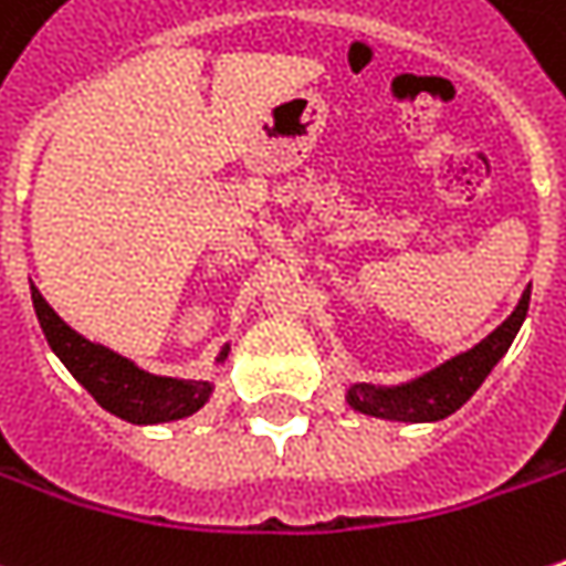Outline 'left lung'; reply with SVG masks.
I'll use <instances>...</instances> for the list:
<instances>
[{
    "instance_id": "left-lung-1",
    "label": "left lung",
    "mask_w": 566,
    "mask_h": 566,
    "mask_svg": "<svg viewBox=\"0 0 566 566\" xmlns=\"http://www.w3.org/2000/svg\"><path fill=\"white\" fill-rule=\"evenodd\" d=\"M528 287L523 291L513 313L491 335H484L479 345L447 357L443 364L430 367L411 380L348 382L345 402L360 415L382 418V421H402V424H433V421L450 418L479 392L481 382L488 380V374L497 367V360L513 345L516 332L526 319Z\"/></svg>"
}]
</instances>
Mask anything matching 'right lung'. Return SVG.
Instances as JSON below:
<instances>
[{
  "label": "right lung",
  "instance_id": "1",
  "mask_svg": "<svg viewBox=\"0 0 566 566\" xmlns=\"http://www.w3.org/2000/svg\"><path fill=\"white\" fill-rule=\"evenodd\" d=\"M31 301H34L40 329L46 335L53 355L60 357L65 370L94 396V402L107 408L116 418L129 424H167V421L196 415L211 399L214 382L160 377L107 345L85 338L46 304V297L40 294L34 282H31ZM228 355H231V342L218 352L214 367H221Z\"/></svg>",
  "mask_w": 566,
  "mask_h": 566
}]
</instances>
